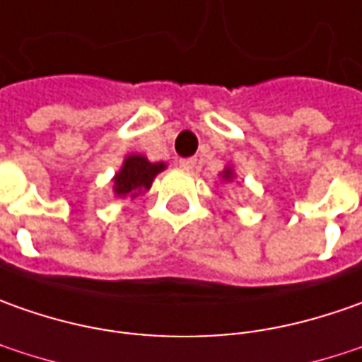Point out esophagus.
Here are the masks:
<instances>
[{
    "label": "esophagus",
    "mask_w": 362,
    "mask_h": 362,
    "mask_svg": "<svg viewBox=\"0 0 362 362\" xmlns=\"http://www.w3.org/2000/svg\"><path fill=\"white\" fill-rule=\"evenodd\" d=\"M178 166H180L182 170H192L194 166H196V158H180Z\"/></svg>",
    "instance_id": "esophagus-1"
}]
</instances>
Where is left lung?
<instances>
[{
    "label": "left lung",
    "mask_w": 362,
    "mask_h": 362,
    "mask_svg": "<svg viewBox=\"0 0 362 362\" xmlns=\"http://www.w3.org/2000/svg\"><path fill=\"white\" fill-rule=\"evenodd\" d=\"M222 176H224V178H226V180H230V178H232V172H230V168H228V170H224V172H222Z\"/></svg>",
    "instance_id": "8db88e82"
}]
</instances>
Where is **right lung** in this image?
Here are the masks:
<instances>
[{"label": "right lung", "instance_id": "add662e5", "mask_svg": "<svg viewBox=\"0 0 362 362\" xmlns=\"http://www.w3.org/2000/svg\"><path fill=\"white\" fill-rule=\"evenodd\" d=\"M164 170V164H152L144 156H130L126 158L124 166L114 178V190L118 196L130 194L132 198L138 196L144 190L150 188V184L154 180L158 172Z\"/></svg>", "mask_w": 362, "mask_h": 362}]
</instances>
